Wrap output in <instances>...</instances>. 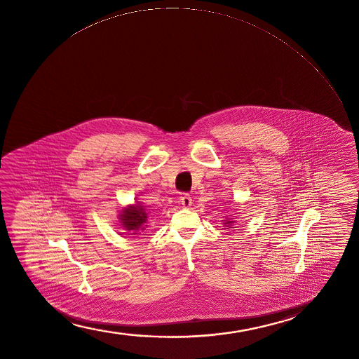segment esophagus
Wrapping results in <instances>:
<instances>
[{"label": "esophagus", "mask_w": 359, "mask_h": 359, "mask_svg": "<svg viewBox=\"0 0 359 359\" xmlns=\"http://www.w3.org/2000/svg\"><path fill=\"white\" fill-rule=\"evenodd\" d=\"M181 202L183 207H186V208L191 206V198L188 194L182 195Z\"/></svg>", "instance_id": "1"}]
</instances>
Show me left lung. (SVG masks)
I'll list each match as a JSON object with an SVG mask.
<instances>
[{
    "mask_svg": "<svg viewBox=\"0 0 359 359\" xmlns=\"http://www.w3.org/2000/svg\"><path fill=\"white\" fill-rule=\"evenodd\" d=\"M232 224H233V222H232V220H230V219H227V220H225V222H224V225H225V226H226L227 229H229V227L232 226Z\"/></svg>",
    "mask_w": 359,
    "mask_h": 359,
    "instance_id": "1",
    "label": "left lung"
}]
</instances>
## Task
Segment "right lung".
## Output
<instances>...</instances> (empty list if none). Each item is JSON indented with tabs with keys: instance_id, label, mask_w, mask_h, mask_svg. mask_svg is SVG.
I'll use <instances>...</instances> for the list:
<instances>
[{
	"instance_id": "1",
	"label": "right lung",
	"mask_w": 359,
	"mask_h": 359,
	"mask_svg": "<svg viewBox=\"0 0 359 359\" xmlns=\"http://www.w3.org/2000/svg\"><path fill=\"white\" fill-rule=\"evenodd\" d=\"M118 218L121 225L124 230L128 231L129 235H140L147 226V212L140 202L124 207Z\"/></svg>"
}]
</instances>
